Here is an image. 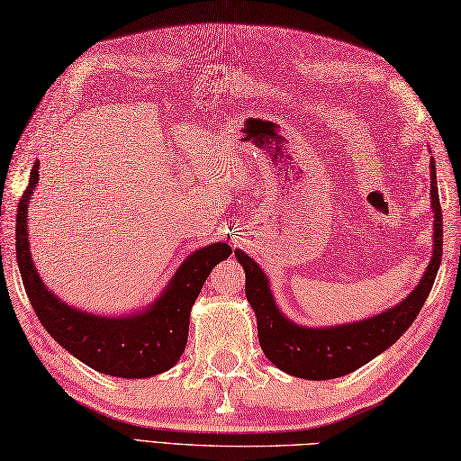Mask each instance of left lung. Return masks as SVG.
Listing matches in <instances>:
<instances>
[{
  "label": "left lung",
  "mask_w": 461,
  "mask_h": 461,
  "mask_svg": "<svg viewBox=\"0 0 461 461\" xmlns=\"http://www.w3.org/2000/svg\"><path fill=\"white\" fill-rule=\"evenodd\" d=\"M432 170V210L434 220V256L420 285L400 303L380 315L352 322V325L330 329H307L287 321L281 315L259 266L246 253L236 249L238 261L246 269V295L258 317L259 345L266 357L287 375L307 380H329L345 376L348 372L366 365L380 352L404 335L422 309L428 293L442 263V205H439L436 166Z\"/></svg>",
  "instance_id": "left-lung-1"
}]
</instances>
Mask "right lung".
<instances>
[{
    "label": "right lung",
    "instance_id": "1",
    "mask_svg": "<svg viewBox=\"0 0 461 461\" xmlns=\"http://www.w3.org/2000/svg\"><path fill=\"white\" fill-rule=\"evenodd\" d=\"M33 164L29 184L17 203L15 251L23 287L35 315L59 345L85 365L119 378H146L172 368L188 340L190 309L212 269L230 258L228 243L194 251L176 271L150 309L131 317H99L81 312L59 301L39 279L27 241V202L39 180Z\"/></svg>",
    "mask_w": 461,
    "mask_h": 461
}]
</instances>
